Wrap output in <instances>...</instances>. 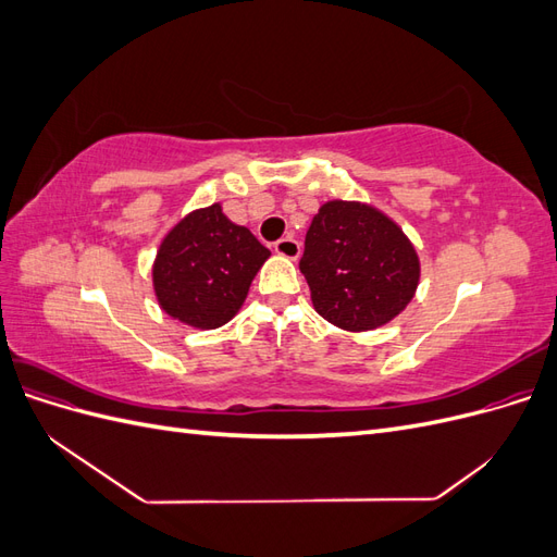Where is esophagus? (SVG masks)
Masks as SVG:
<instances>
[{
	"label": "esophagus",
	"mask_w": 557,
	"mask_h": 557,
	"mask_svg": "<svg viewBox=\"0 0 557 557\" xmlns=\"http://www.w3.org/2000/svg\"><path fill=\"white\" fill-rule=\"evenodd\" d=\"M276 256L288 258V260H297L299 258V242H295L293 237H283L274 244Z\"/></svg>",
	"instance_id": "34e87169"
}]
</instances>
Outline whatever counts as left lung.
Listing matches in <instances>:
<instances>
[{"label": "left lung", "mask_w": 557, "mask_h": 557, "mask_svg": "<svg viewBox=\"0 0 557 557\" xmlns=\"http://www.w3.org/2000/svg\"><path fill=\"white\" fill-rule=\"evenodd\" d=\"M299 269L313 309L346 332L387 325L420 283V258L404 230L381 209L348 199L318 209Z\"/></svg>", "instance_id": "1"}]
</instances>
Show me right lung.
Instances as JSON below:
<instances>
[{"instance_id":"obj_1","label":"right lung","mask_w":557,"mask_h":557,"mask_svg":"<svg viewBox=\"0 0 557 557\" xmlns=\"http://www.w3.org/2000/svg\"><path fill=\"white\" fill-rule=\"evenodd\" d=\"M269 256L248 227L230 221L221 201L195 209L164 234L156 252L158 305L188 327H221L239 313Z\"/></svg>"}]
</instances>
